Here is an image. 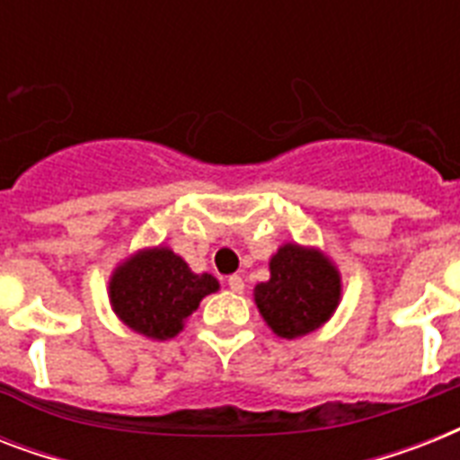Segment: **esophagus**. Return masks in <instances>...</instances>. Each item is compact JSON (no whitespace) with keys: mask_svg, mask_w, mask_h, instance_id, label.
I'll return each instance as SVG.
<instances>
[{"mask_svg":"<svg viewBox=\"0 0 460 460\" xmlns=\"http://www.w3.org/2000/svg\"><path fill=\"white\" fill-rule=\"evenodd\" d=\"M226 284H229V288H231V291H234V294H241V291H243V288H245L243 279H241L238 274H231L229 279H226Z\"/></svg>","mask_w":460,"mask_h":460,"instance_id":"1","label":"esophagus"}]
</instances>
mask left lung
Here are the masks:
<instances>
[{
	"label": "left lung",
	"mask_w": 460,
	"mask_h": 460,
	"mask_svg": "<svg viewBox=\"0 0 460 460\" xmlns=\"http://www.w3.org/2000/svg\"><path fill=\"white\" fill-rule=\"evenodd\" d=\"M341 291V272L327 252L284 243L270 258V279L255 287L252 298L267 327L294 341L332 320Z\"/></svg>",
	"instance_id": "8db88e82"
}]
</instances>
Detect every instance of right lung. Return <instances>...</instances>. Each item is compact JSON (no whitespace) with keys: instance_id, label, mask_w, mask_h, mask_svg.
<instances>
[{"instance_id":"obj_1","label":"right lung","mask_w":460,"mask_h":460,"mask_svg":"<svg viewBox=\"0 0 460 460\" xmlns=\"http://www.w3.org/2000/svg\"><path fill=\"white\" fill-rule=\"evenodd\" d=\"M219 291L212 274H195L169 245H153L121 260L110 277L111 313L136 334L166 341L183 332L205 296Z\"/></svg>"}]
</instances>
